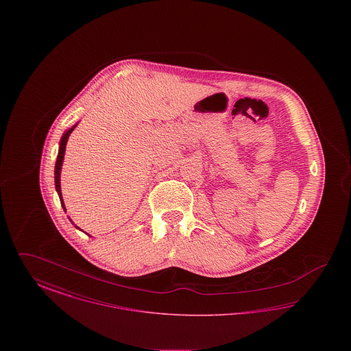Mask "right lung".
Instances as JSON below:
<instances>
[{
    "label": "right lung",
    "mask_w": 351,
    "mask_h": 351,
    "mask_svg": "<svg viewBox=\"0 0 351 351\" xmlns=\"http://www.w3.org/2000/svg\"><path fill=\"white\" fill-rule=\"evenodd\" d=\"M76 128V125L73 128H71L69 130H67L64 135L62 136L60 139V145H59V152H58V158H56V165H55V188L58 191V195H59V199L62 202V206L63 209H66L64 206V201L62 197V191H60V171H62V165H63V159H64V152H66V146H67L68 138L71 133L73 132V129ZM77 228V226H76Z\"/></svg>",
    "instance_id": "add662e5"
}]
</instances>
